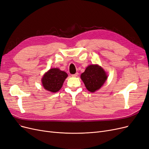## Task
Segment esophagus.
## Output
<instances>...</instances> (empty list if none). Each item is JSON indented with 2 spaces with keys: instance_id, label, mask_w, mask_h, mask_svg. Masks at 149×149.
Listing matches in <instances>:
<instances>
[{
  "instance_id": "1",
  "label": "esophagus",
  "mask_w": 149,
  "mask_h": 149,
  "mask_svg": "<svg viewBox=\"0 0 149 149\" xmlns=\"http://www.w3.org/2000/svg\"><path fill=\"white\" fill-rule=\"evenodd\" d=\"M78 74H78L77 72V73L74 74H72V77H76L78 75Z\"/></svg>"
}]
</instances>
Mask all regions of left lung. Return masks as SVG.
Here are the masks:
<instances>
[{
  "label": "left lung",
  "instance_id": "1",
  "mask_svg": "<svg viewBox=\"0 0 149 149\" xmlns=\"http://www.w3.org/2000/svg\"><path fill=\"white\" fill-rule=\"evenodd\" d=\"M107 76L104 69L98 65H90L81 74L86 89L90 92H95L100 88L106 81Z\"/></svg>",
  "mask_w": 149,
  "mask_h": 149
}]
</instances>
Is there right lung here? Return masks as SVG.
Masks as SVG:
<instances>
[{"label":"right lung","instance_id":"right-lung-1","mask_svg":"<svg viewBox=\"0 0 149 149\" xmlns=\"http://www.w3.org/2000/svg\"><path fill=\"white\" fill-rule=\"evenodd\" d=\"M68 74L64 71L57 68L49 69L44 74L42 82L44 88L51 92L58 91L63 86Z\"/></svg>","mask_w":149,"mask_h":149}]
</instances>
